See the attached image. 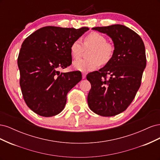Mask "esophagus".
I'll use <instances>...</instances> for the list:
<instances>
[{
  "mask_svg": "<svg viewBox=\"0 0 160 160\" xmlns=\"http://www.w3.org/2000/svg\"><path fill=\"white\" fill-rule=\"evenodd\" d=\"M82 77H83V79L85 78V77H86V73H85V72H83V73H82Z\"/></svg>",
  "mask_w": 160,
  "mask_h": 160,
  "instance_id": "1",
  "label": "esophagus"
}]
</instances>
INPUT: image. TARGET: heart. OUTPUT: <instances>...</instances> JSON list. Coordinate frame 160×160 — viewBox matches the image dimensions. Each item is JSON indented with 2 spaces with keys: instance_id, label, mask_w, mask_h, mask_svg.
<instances>
[{
  "instance_id": "obj_1",
  "label": "heart",
  "mask_w": 160,
  "mask_h": 160,
  "mask_svg": "<svg viewBox=\"0 0 160 160\" xmlns=\"http://www.w3.org/2000/svg\"><path fill=\"white\" fill-rule=\"evenodd\" d=\"M84 47H92L88 59H81L73 62L74 69L82 72H88L96 69L101 63H108L113 55L114 48L107 42L106 38L98 32H92L84 38ZM83 45L79 40L71 43L70 52L74 59H79L84 50Z\"/></svg>"
}]
</instances>
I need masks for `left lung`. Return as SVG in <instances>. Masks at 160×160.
<instances>
[{
  "label": "left lung",
  "mask_w": 160,
  "mask_h": 160,
  "mask_svg": "<svg viewBox=\"0 0 160 160\" xmlns=\"http://www.w3.org/2000/svg\"><path fill=\"white\" fill-rule=\"evenodd\" d=\"M113 42L111 59L99 71L87 75L91 85L88 97L90 109L111 117L123 112L135 98L146 66V50L142 38L122 25L94 27ZM109 75V80L106 79Z\"/></svg>",
  "instance_id": "8db88e82"
}]
</instances>
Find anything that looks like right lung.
<instances>
[{
    "label": "right lung",
    "instance_id": "right-lung-1",
    "mask_svg": "<svg viewBox=\"0 0 160 160\" xmlns=\"http://www.w3.org/2000/svg\"><path fill=\"white\" fill-rule=\"evenodd\" d=\"M48 26L23 41L18 57L24 100L34 112L52 117L64 109L67 93L82 79L80 71L61 72L72 62L71 43L88 31Z\"/></svg>",
    "mask_w": 160,
    "mask_h": 160
}]
</instances>
